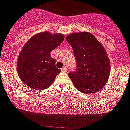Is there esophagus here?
Segmentation results:
<instances>
[{"label": "esophagus", "instance_id": "34e87169", "mask_svg": "<svg viewBox=\"0 0 130 130\" xmlns=\"http://www.w3.org/2000/svg\"><path fill=\"white\" fill-rule=\"evenodd\" d=\"M61 71L62 72H66V71H67V68H66V66H64V67H63V68H62V69H61Z\"/></svg>", "mask_w": 130, "mask_h": 130}]
</instances>
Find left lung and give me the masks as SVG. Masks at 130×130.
Returning a JSON list of instances; mask_svg holds the SVG:
<instances>
[{
    "instance_id": "1",
    "label": "left lung",
    "mask_w": 130,
    "mask_h": 130,
    "mask_svg": "<svg viewBox=\"0 0 130 130\" xmlns=\"http://www.w3.org/2000/svg\"><path fill=\"white\" fill-rule=\"evenodd\" d=\"M66 40L73 50L77 68L69 77L79 91L93 93L102 89L110 74L109 59L103 45L89 32L72 33Z\"/></svg>"
}]
</instances>
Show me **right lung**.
<instances>
[{
  "instance_id": "obj_1",
  "label": "right lung",
  "mask_w": 130,
  "mask_h": 130,
  "mask_svg": "<svg viewBox=\"0 0 130 130\" xmlns=\"http://www.w3.org/2000/svg\"><path fill=\"white\" fill-rule=\"evenodd\" d=\"M64 39V36L61 34L43 32L27 41L17 61L19 75L27 87L43 90L53 83L60 70L56 67L55 59L51 57V52Z\"/></svg>"
}]
</instances>
